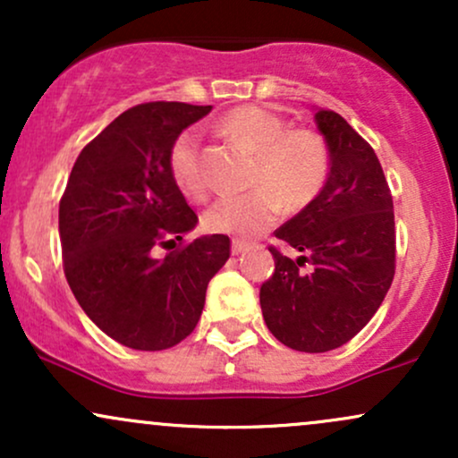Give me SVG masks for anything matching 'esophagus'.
<instances>
[{
	"mask_svg": "<svg viewBox=\"0 0 458 458\" xmlns=\"http://www.w3.org/2000/svg\"><path fill=\"white\" fill-rule=\"evenodd\" d=\"M247 247H250V245H247L245 241H233V254H234V256L243 254Z\"/></svg>",
	"mask_w": 458,
	"mask_h": 458,
	"instance_id": "esophagus-1",
	"label": "esophagus"
}]
</instances>
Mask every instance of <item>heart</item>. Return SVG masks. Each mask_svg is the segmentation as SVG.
<instances>
[{"instance_id": "b5f03b06", "label": "heart", "mask_w": 458, "mask_h": 458, "mask_svg": "<svg viewBox=\"0 0 458 458\" xmlns=\"http://www.w3.org/2000/svg\"><path fill=\"white\" fill-rule=\"evenodd\" d=\"M225 138L256 152L251 187L243 196H224L204 213L213 233L251 239L276 224L284 208L297 213L312 204L329 174L327 141L312 129H291L280 114L259 105H243L219 120ZM170 172L182 193L204 199L208 178L202 165V141L193 129L182 131L170 148Z\"/></svg>"}]
</instances>
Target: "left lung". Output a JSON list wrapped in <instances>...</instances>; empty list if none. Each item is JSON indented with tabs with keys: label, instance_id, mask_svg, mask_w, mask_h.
<instances>
[{
	"label": "left lung",
	"instance_id": "1",
	"mask_svg": "<svg viewBox=\"0 0 458 458\" xmlns=\"http://www.w3.org/2000/svg\"><path fill=\"white\" fill-rule=\"evenodd\" d=\"M329 174L312 204L276 230L297 260L269 247L276 271L260 286L267 327L282 344L325 353L366 327L396 269L394 204L375 150L340 114L318 109Z\"/></svg>",
	"mask_w": 458,
	"mask_h": 458
}]
</instances>
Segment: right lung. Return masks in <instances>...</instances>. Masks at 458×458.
<instances>
[{"mask_svg":"<svg viewBox=\"0 0 458 458\" xmlns=\"http://www.w3.org/2000/svg\"><path fill=\"white\" fill-rule=\"evenodd\" d=\"M211 109L174 101L127 109L79 152L60 199L68 286L88 318L129 349L185 340L230 259L225 234L182 241L198 215L170 172L174 140ZM159 246L175 250L159 259Z\"/></svg>","mask_w":458,"mask_h":458,"instance_id":"obj_1","label":"right lung"}]
</instances>
